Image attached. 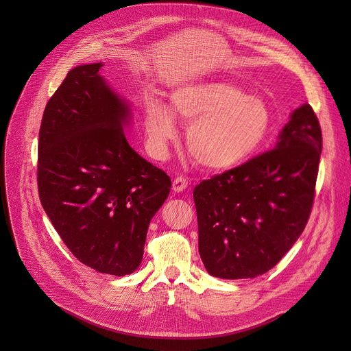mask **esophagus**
Masks as SVG:
<instances>
[{"label": "esophagus", "mask_w": 351, "mask_h": 351, "mask_svg": "<svg viewBox=\"0 0 351 351\" xmlns=\"http://www.w3.org/2000/svg\"><path fill=\"white\" fill-rule=\"evenodd\" d=\"M186 188H188V180H186V178L179 176V178H175V179H173L172 189H173L176 193L183 192Z\"/></svg>", "instance_id": "obj_1"}]
</instances>
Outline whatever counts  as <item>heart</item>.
<instances>
[{"label":"heart","instance_id":"obj_1","mask_svg":"<svg viewBox=\"0 0 351 351\" xmlns=\"http://www.w3.org/2000/svg\"><path fill=\"white\" fill-rule=\"evenodd\" d=\"M172 110L162 102L146 109V135L163 156L178 135L176 119L188 129L191 156L204 168L225 171L249 160L265 143L271 117L265 101L225 81L180 85L171 94Z\"/></svg>","mask_w":351,"mask_h":351}]
</instances>
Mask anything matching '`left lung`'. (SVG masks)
<instances>
[{
    "label": "left lung",
    "mask_w": 351,
    "mask_h": 351,
    "mask_svg": "<svg viewBox=\"0 0 351 351\" xmlns=\"http://www.w3.org/2000/svg\"><path fill=\"white\" fill-rule=\"evenodd\" d=\"M320 154L319 119L303 104L274 149L199 183V254L210 276L253 279L282 261L307 225Z\"/></svg>",
    "instance_id": "8db88e82"
}]
</instances>
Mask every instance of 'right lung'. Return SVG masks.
Masks as SVG:
<instances>
[{"instance_id": "add662e5", "label": "right lung", "mask_w": 351, "mask_h": 351, "mask_svg": "<svg viewBox=\"0 0 351 351\" xmlns=\"http://www.w3.org/2000/svg\"><path fill=\"white\" fill-rule=\"evenodd\" d=\"M102 62L68 72L40 128L41 205L71 253L99 273H134L171 178L129 146L131 105L101 77Z\"/></svg>"}]
</instances>
